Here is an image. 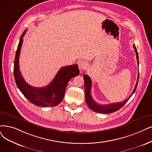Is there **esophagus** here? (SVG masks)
I'll list each match as a JSON object with an SVG mask.
<instances>
[{
	"mask_svg": "<svg viewBox=\"0 0 152 152\" xmlns=\"http://www.w3.org/2000/svg\"><path fill=\"white\" fill-rule=\"evenodd\" d=\"M87 66L88 64L85 61H80L78 62V68L80 70H86L87 68Z\"/></svg>",
	"mask_w": 152,
	"mask_h": 152,
	"instance_id": "34e87169",
	"label": "esophagus"
}]
</instances>
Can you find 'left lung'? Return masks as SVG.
Segmentation results:
<instances>
[{"mask_svg":"<svg viewBox=\"0 0 152 152\" xmlns=\"http://www.w3.org/2000/svg\"><path fill=\"white\" fill-rule=\"evenodd\" d=\"M133 48H134L135 53H136V56H137V63L138 66V52L137 50V48L135 45H133ZM84 78V82H85V98H86V101L88 107L91 109V110H94L95 112H98L100 113H110L114 112H116L120 108H122L126 103L128 102L129 99L132 96V95L134 94L135 91L137 88L138 82V78H139V71L138 74V79L135 85V87L134 90H133L132 94L129 96V98L126 100H125L123 102H121L119 103H114V104H107V105H100L97 104L95 102L93 99L92 96L91 95V88H92V81H91L90 78L87 75H83Z\"/></svg>","mask_w":152,"mask_h":152,"instance_id":"obj_1","label":"left lung"}]
</instances>
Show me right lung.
I'll use <instances>...</instances> for the list:
<instances>
[{
    "label": "right lung",
    "instance_id": "1",
    "mask_svg": "<svg viewBox=\"0 0 152 152\" xmlns=\"http://www.w3.org/2000/svg\"><path fill=\"white\" fill-rule=\"evenodd\" d=\"M26 32V30L21 35L16 51L14 66L15 83L22 94L32 104L42 107L56 106L63 100L69 80L79 75L78 65L74 64L61 68L50 83L45 87L35 88L30 86L24 80L19 70L20 52Z\"/></svg>",
    "mask_w": 152,
    "mask_h": 152
}]
</instances>
